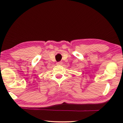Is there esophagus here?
Wrapping results in <instances>:
<instances>
[{
    "label": "esophagus",
    "mask_w": 123,
    "mask_h": 123,
    "mask_svg": "<svg viewBox=\"0 0 123 123\" xmlns=\"http://www.w3.org/2000/svg\"><path fill=\"white\" fill-rule=\"evenodd\" d=\"M57 65H61V64H62V61H60V62H57V63H56Z\"/></svg>",
    "instance_id": "1"
}]
</instances>
